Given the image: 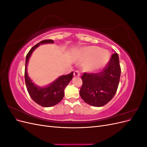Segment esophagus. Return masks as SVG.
Masks as SVG:
<instances>
[{
    "instance_id": "34e87169",
    "label": "esophagus",
    "mask_w": 147,
    "mask_h": 147,
    "mask_svg": "<svg viewBox=\"0 0 147 147\" xmlns=\"http://www.w3.org/2000/svg\"><path fill=\"white\" fill-rule=\"evenodd\" d=\"M80 75V72H78V70L74 71V76H75V77H79Z\"/></svg>"
}]
</instances>
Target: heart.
I'll use <instances>...</instances> for the list:
<instances>
[{
	"label": "heart",
	"mask_w": 147,
	"mask_h": 147,
	"mask_svg": "<svg viewBox=\"0 0 147 147\" xmlns=\"http://www.w3.org/2000/svg\"><path fill=\"white\" fill-rule=\"evenodd\" d=\"M80 54L84 58H89L86 67L91 72L100 69L108 63L110 53L107 50H102L96 47H87L82 48Z\"/></svg>",
	"instance_id": "heart-1"
}]
</instances>
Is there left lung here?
Returning a JSON list of instances; mask_svg holds the SVG:
<instances>
[{"mask_svg": "<svg viewBox=\"0 0 147 147\" xmlns=\"http://www.w3.org/2000/svg\"><path fill=\"white\" fill-rule=\"evenodd\" d=\"M120 75L119 56L117 53H114L102 72L83 74L82 77L83 85L80 91L82 99L93 107L105 105L116 94Z\"/></svg>", "mask_w": 147, "mask_h": 147, "instance_id": "8db88e82", "label": "left lung"}]
</instances>
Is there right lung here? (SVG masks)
<instances>
[{"mask_svg": "<svg viewBox=\"0 0 147 147\" xmlns=\"http://www.w3.org/2000/svg\"><path fill=\"white\" fill-rule=\"evenodd\" d=\"M47 43H54L52 40H45L38 43L30 49L26 57L25 65V82L28 91L32 100L38 105L44 107L54 106L62 100L64 96V90L73 77V72L68 75H61L55 81L48 85L39 86L34 83L29 77L27 66L30 57L34 51L40 45Z\"/></svg>", "mask_w": 147, "mask_h": 147, "instance_id": "obj_1", "label": "right lung"}]
</instances>
